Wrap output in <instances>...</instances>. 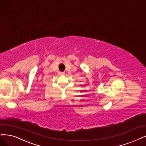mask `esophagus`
<instances>
[{"mask_svg": "<svg viewBox=\"0 0 146 146\" xmlns=\"http://www.w3.org/2000/svg\"><path fill=\"white\" fill-rule=\"evenodd\" d=\"M58 74H59V75H63L65 74V72H58Z\"/></svg>", "mask_w": 146, "mask_h": 146, "instance_id": "obj_1", "label": "esophagus"}]
</instances>
